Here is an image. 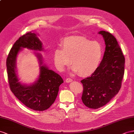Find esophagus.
<instances>
[{
  "mask_svg": "<svg viewBox=\"0 0 134 134\" xmlns=\"http://www.w3.org/2000/svg\"><path fill=\"white\" fill-rule=\"evenodd\" d=\"M72 81V79L71 78H67L66 79V83H70V82Z\"/></svg>",
  "mask_w": 134,
  "mask_h": 134,
  "instance_id": "1",
  "label": "esophagus"
}]
</instances>
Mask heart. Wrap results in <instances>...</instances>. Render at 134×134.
Instances as JSON below:
<instances>
[{
  "label": "heart",
  "instance_id": "b5f03b06",
  "mask_svg": "<svg viewBox=\"0 0 134 134\" xmlns=\"http://www.w3.org/2000/svg\"><path fill=\"white\" fill-rule=\"evenodd\" d=\"M62 47L57 48L53 53L54 64L59 71H63L71 62L74 72L81 76H88L96 71L101 62L102 48L97 41L83 37H71L62 43Z\"/></svg>",
  "mask_w": 134,
  "mask_h": 134
}]
</instances>
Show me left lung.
I'll return each instance as SVG.
<instances>
[{"instance_id": "8db88e82", "label": "left lung", "mask_w": 134, "mask_h": 134, "mask_svg": "<svg viewBox=\"0 0 134 134\" xmlns=\"http://www.w3.org/2000/svg\"><path fill=\"white\" fill-rule=\"evenodd\" d=\"M98 33L105 40L104 57L96 71L81 81L82 101L94 109L105 105L118 93L125 72V59L116 38L108 32L102 30Z\"/></svg>"}]
</instances>
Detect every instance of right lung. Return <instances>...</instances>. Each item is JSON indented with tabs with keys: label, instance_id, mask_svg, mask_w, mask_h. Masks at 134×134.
Returning <instances> with one entry per match:
<instances>
[{
	"label": "right lung",
	"instance_id": "add662e5",
	"mask_svg": "<svg viewBox=\"0 0 134 134\" xmlns=\"http://www.w3.org/2000/svg\"><path fill=\"white\" fill-rule=\"evenodd\" d=\"M22 48L36 51L43 50L42 43L35 33H27L16 41L6 62L10 89L15 96L28 108L36 111L45 110L55 100L59 86L63 83V80L59 74L43 64L42 55L36 54L40 66L38 79L29 85L21 84L16 73V62L17 55L23 50Z\"/></svg>",
	"mask_w": 134,
	"mask_h": 134
}]
</instances>
